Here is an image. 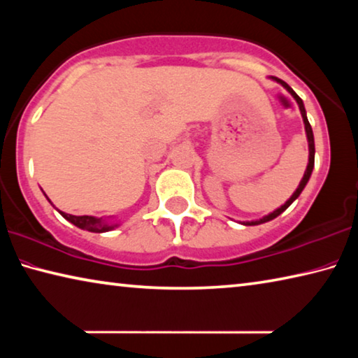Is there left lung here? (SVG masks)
<instances>
[{"mask_svg": "<svg viewBox=\"0 0 358 358\" xmlns=\"http://www.w3.org/2000/svg\"><path fill=\"white\" fill-rule=\"evenodd\" d=\"M271 79H272V81L279 83L280 86H282L283 89H287V92L290 94L294 100H296V103H298V106H299V111H301V116H303L304 130H306V137H308V146H309V161H308V167H306V170H304V175H303V178H301V181H299V185H298L296 191H294L293 194L290 196V199H288V201H287L285 203H283V206H280L279 208H275L274 212H271V213H268V215H264L263 218H259V220H253V221H242L241 224H243V226H257V224L268 223V221H271V220H274V218L279 217V215H280L282 212H285V210H287L288 207H290L294 201L298 199L299 194H301L303 189L306 188V185H308L309 178H310V175H312V170H314V157H315L314 134H312V127H310V124H309V121H308V115H306V108H304L303 100L299 99V95H298L296 92H294V90H293L290 86H288V84H287L285 81H282V79H279V78H274V76H271Z\"/></svg>", "mask_w": 358, "mask_h": 358, "instance_id": "left-lung-1", "label": "left lung"}]
</instances>
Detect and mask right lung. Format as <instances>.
Instances as JSON below:
<instances>
[{
	"mask_svg": "<svg viewBox=\"0 0 358 358\" xmlns=\"http://www.w3.org/2000/svg\"><path fill=\"white\" fill-rule=\"evenodd\" d=\"M44 196H46V194H44ZM57 212H59L66 221H70L71 224L78 226L79 229H84V231H89V232H108V231H113L119 226V223L115 220V217L97 218V217H90V215H83V217H76V215H70V213L62 212V210H59V208H57Z\"/></svg>",
	"mask_w": 358,
	"mask_h": 358,
	"instance_id": "obj_1",
	"label": "right lung"
}]
</instances>
